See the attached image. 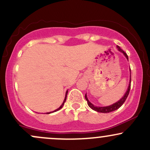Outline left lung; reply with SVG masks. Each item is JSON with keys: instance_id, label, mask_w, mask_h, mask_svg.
<instances>
[{"instance_id": "left-lung-1", "label": "left lung", "mask_w": 150, "mask_h": 150, "mask_svg": "<svg viewBox=\"0 0 150 150\" xmlns=\"http://www.w3.org/2000/svg\"><path fill=\"white\" fill-rule=\"evenodd\" d=\"M116 47H117V49H118V51H120V52L123 53V54L124 55L125 57L126 58L127 60L128 61V56H127L126 53H125L124 51H123V50L120 49V48L118 46H117ZM130 82H131V74H130V81H129V85H128V89H127V90H126V92H125V94L123 96V97H122L121 99H119V100H118V101H116V102L113 103V104L109 105V106H94V104H92V103H91L90 101H89L88 98H87V94H85V99L87 101V104H88V106L91 108H92V110H94V111H97V112H99V113H107L111 112V111H116V110L118 109V108H119L120 106H121L123 104V103L125 102V99H126L127 97H128L129 92H130Z\"/></svg>"}]
</instances>
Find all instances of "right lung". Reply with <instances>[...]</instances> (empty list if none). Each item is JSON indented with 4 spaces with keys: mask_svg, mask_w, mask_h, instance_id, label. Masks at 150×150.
<instances>
[{
    "mask_svg": "<svg viewBox=\"0 0 150 150\" xmlns=\"http://www.w3.org/2000/svg\"><path fill=\"white\" fill-rule=\"evenodd\" d=\"M68 90H67V91H66V92H65V99H64V100H63V102L62 103V104L61 105V106H60V107H59V108H58L57 109L54 110V111H51V112H47V113H46V114H49V113H53V112H56V111H58V110H60V109H61V108L62 107H63V105H64V103L65 102V101H66V99H67V94H68Z\"/></svg>",
    "mask_w": 150,
    "mask_h": 150,
    "instance_id": "right-lung-1",
    "label": "right lung"
}]
</instances>
